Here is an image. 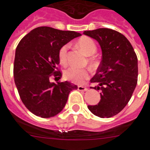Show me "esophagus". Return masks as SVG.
<instances>
[{
	"label": "esophagus",
	"instance_id": "obj_1",
	"mask_svg": "<svg viewBox=\"0 0 150 150\" xmlns=\"http://www.w3.org/2000/svg\"><path fill=\"white\" fill-rule=\"evenodd\" d=\"M78 90L80 91H87V88L86 87H83V86H78Z\"/></svg>",
	"mask_w": 150,
	"mask_h": 150
}]
</instances>
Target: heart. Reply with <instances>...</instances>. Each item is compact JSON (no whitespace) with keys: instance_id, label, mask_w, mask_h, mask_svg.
Returning <instances> with one entry per match:
<instances>
[{"instance_id":"1","label":"heart","mask_w":150,"mask_h":150,"mask_svg":"<svg viewBox=\"0 0 150 150\" xmlns=\"http://www.w3.org/2000/svg\"><path fill=\"white\" fill-rule=\"evenodd\" d=\"M77 44L83 52L88 56L94 54L97 51V46L95 42L89 37H82L78 40ZM69 45H63L59 51V60L62 64H67V55H68ZM90 64L92 67H96L97 64L95 58L90 59ZM63 75L66 79L75 83H82L89 78V72L87 69H79L77 67H70L64 71Z\"/></svg>"}]
</instances>
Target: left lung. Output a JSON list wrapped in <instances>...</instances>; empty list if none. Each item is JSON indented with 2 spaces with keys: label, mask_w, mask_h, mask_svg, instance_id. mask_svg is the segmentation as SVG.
Instances as JSON below:
<instances>
[{
  "label": "left lung",
  "mask_w": 150,
  "mask_h": 150,
  "mask_svg": "<svg viewBox=\"0 0 150 150\" xmlns=\"http://www.w3.org/2000/svg\"><path fill=\"white\" fill-rule=\"evenodd\" d=\"M83 34L94 39L102 49V61L91 78L100 90L98 105H88L89 110L101 118L117 115L130 100L138 75L137 57L130 42L124 35L108 28L86 30Z\"/></svg>",
  "instance_id": "8db88e82"
}]
</instances>
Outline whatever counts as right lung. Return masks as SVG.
Returning <instances> with one entry per match:
<instances>
[{"label": "right lung", "instance_id": "obj_1", "mask_svg": "<svg viewBox=\"0 0 150 150\" xmlns=\"http://www.w3.org/2000/svg\"><path fill=\"white\" fill-rule=\"evenodd\" d=\"M81 34L50 27L32 30L16 49L13 75L15 83L25 107L36 116L49 118L65 107L69 93L78 88L69 81L51 82L50 78H61L57 71L59 51Z\"/></svg>", "mask_w": 150, "mask_h": 150}]
</instances>
